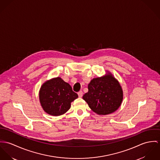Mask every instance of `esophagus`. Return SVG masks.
<instances>
[{
	"label": "esophagus",
	"mask_w": 160,
	"mask_h": 160,
	"mask_svg": "<svg viewBox=\"0 0 160 160\" xmlns=\"http://www.w3.org/2000/svg\"><path fill=\"white\" fill-rule=\"evenodd\" d=\"M78 97H79V98H82V97L83 96V92H82V91H79V92H78Z\"/></svg>",
	"instance_id": "1"
}]
</instances>
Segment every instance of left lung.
Instances as JSON below:
<instances>
[{
    "mask_svg": "<svg viewBox=\"0 0 160 160\" xmlns=\"http://www.w3.org/2000/svg\"><path fill=\"white\" fill-rule=\"evenodd\" d=\"M88 91L83 99L89 108L99 115H108L115 112L121 106L123 92L119 82L112 73L94 78L88 86Z\"/></svg>",
    "mask_w": 160,
    "mask_h": 160,
    "instance_id": "8db88e82",
    "label": "left lung"
}]
</instances>
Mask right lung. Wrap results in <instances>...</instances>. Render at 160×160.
Here are the masks:
<instances>
[{"instance_id": "1", "label": "right lung", "mask_w": 160, "mask_h": 160, "mask_svg": "<svg viewBox=\"0 0 160 160\" xmlns=\"http://www.w3.org/2000/svg\"><path fill=\"white\" fill-rule=\"evenodd\" d=\"M78 98L71 85L58 77L45 82L39 91V101L43 110L52 116L66 113L71 102Z\"/></svg>"}]
</instances>
